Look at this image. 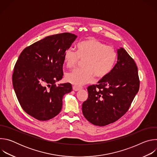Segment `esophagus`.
<instances>
[{"instance_id": "esophagus-1", "label": "esophagus", "mask_w": 157, "mask_h": 157, "mask_svg": "<svg viewBox=\"0 0 157 157\" xmlns=\"http://www.w3.org/2000/svg\"><path fill=\"white\" fill-rule=\"evenodd\" d=\"M81 89H82L81 87H78V86H73V89L74 91H78L80 90Z\"/></svg>"}]
</instances>
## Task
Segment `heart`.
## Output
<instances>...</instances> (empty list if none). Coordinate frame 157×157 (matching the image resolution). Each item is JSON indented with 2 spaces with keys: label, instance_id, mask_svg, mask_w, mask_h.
I'll return each mask as SVG.
<instances>
[{
  "label": "heart",
  "instance_id": "heart-1",
  "mask_svg": "<svg viewBox=\"0 0 157 157\" xmlns=\"http://www.w3.org/2000/svg\"><path fill=\"white\" fill-rule=\"evenodd\" d=\"M77 50H66L63 59L68 68H73L83 61V68H78L66 75L67 82L76 86H81L94 81L95 76L98 78L107 76L113 70L117 58L115 49L99 40L90 38L77 44Z\"/></svg>",
  "mask_w": 157,
  "mask_h": 157
}]
</instances>
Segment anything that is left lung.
I'll list each match as a JSON object with an SVG mask.
<instances>
[{
  "mask_svg": "<svg viewBox=\"0 0 157 157\" xmlns=\"http://www.w3.org/2000/svg\"><path fill=\"white\" fill-rule=\"evenodd\" d=\"M139 87L137 66L125 50L120 48L113 70L98 84L87 87L88 98L82 105L84 116L99 126L117 121L128 110Z\"/></svg>",
  "mask_w": 157,
  "mask_h": 157,
  "instance_id": "obj_1",
  "label": "left lung"
}]
</instances>
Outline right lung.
I'll use <instances>...</instances> for the list:
<instances>
[{
	"mask_svg": "<svg viewBox=\"0 0 157 157\" xmlns=\"http://www.w3.org/2000/svg\"><path fill=\"white\" fill-rule=\"evenodd\" d=\"M77 36L63 33L47 36L26 47L13 69L12 84L24 110L39 121H48L62 109L63 97L72 91L70 83L55 82L63 78V55Z\"/></svg>",
	"mask_w": 157,
	"mask_h": 157,
	"instance_id": "right-lung-1",
	"label": "right lung"
}]
</instances>
